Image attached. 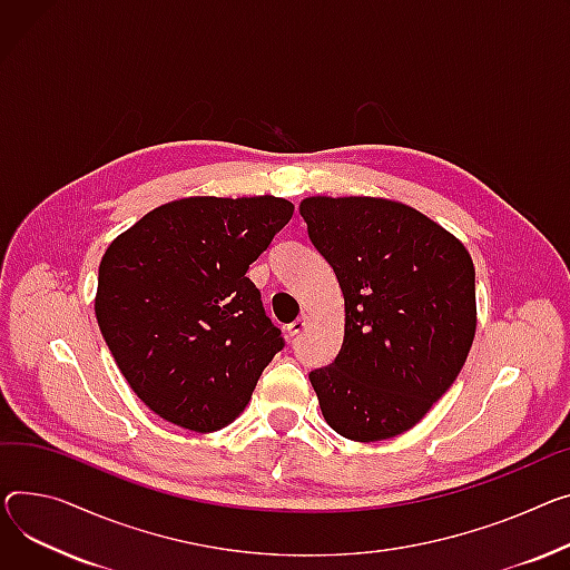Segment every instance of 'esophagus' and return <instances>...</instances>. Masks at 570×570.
<instances>
[{"instance_id": "1", "label": "esophagus", "mask_w": 570, "mask_h": 570, "mask_svg": "<svg viewBox=\"0 0 570 570\" xmlns=\"http://www.w3.org/2000/svg\"><path fill=\"white\" fill-rule=\"evenodd\" d=\"M307 327H309V316H299L297 321H293V323L288 325V334H291V336H299Z\"/></svg>"}]
</instances>
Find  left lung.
<instances>
[{"label":"left lung","instance_id":"1","mask_svg":"<svg viewBox=\"0 0 570 570\" xmlns=\"http://www.w3.org/2000/svg\"><path fill=\"white\" fill-rule=\"evenodd\" d=\"M299 215L344 293V344L309 373L325 422L375 442L412 429L453 385L476 332L465 245L405 204L309 197Z\"/></svg>","mask_w":570,"mask_h":570}]
</instances>
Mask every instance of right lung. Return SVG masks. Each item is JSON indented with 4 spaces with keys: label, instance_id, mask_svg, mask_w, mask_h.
Instances as JSON below:
<instances>
[{
    "label": "right lung",
    "instance_id": "1",
    "mask_svg": "<svg viewBox=\"0 0 570 570\" xmlns=\"http://www.w3.org/2000/svg\"><path fill=\"white\" fill-rule=\"evenodd\" d=\"M293 215L279 197H187L107 247L96 318L132 392L197 433L229 426L284 348L245 277Z\"/></svg>",
    "mask_w": 570,
    "mask_h": 570
}]
</instances>
